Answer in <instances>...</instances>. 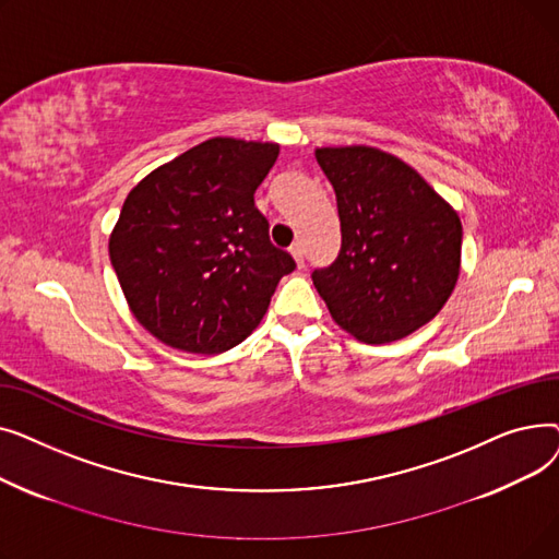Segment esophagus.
<instances>
[{
  "instance_id": "esophagus-1",
  "label": "esophagus",
  "mask_w": 559,
  "mask_h": 559,
  "mask_svg": "<svg viewBox=\"0 0 559 559\" xmlns=\"http://www.w3.org/2000/svg\"><path fill=\"white\" fill-rule=\"evenodd\" d=\"M289 253L292 255H295V260H297V264H299V267H304V245H292L289 247Z\"/></svg>"
}]
</instances>
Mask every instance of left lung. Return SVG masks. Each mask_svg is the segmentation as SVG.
Here are the masks:
<instances>
[{"label":"left lung","instance_id":"8db88e82","mask_svg":"<svg viewBox=\"0 0 559 559\" xmlns=\"http://www.w3.org/2000/svg\"><path fill=\"white\" fill-rule=\"evenodd\" d=\"M342 247L312 272L335 324L365 344L415 333L444 308L460 274L462 224L419 171L373 146H321Z\"/></svg>","mask_w":559,"mask_h":559}]
</instances>
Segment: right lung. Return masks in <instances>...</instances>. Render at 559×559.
<instances>
[{
    "label": "right lung",
    "instance_id": "add662e5",
    "mask_svg": "<svg viewBox=\"0 0 559 559\" xmlns=\"http://www.w3.org/2000/svg\"><path fill=\"white\" fill-rule=\"evenodd\" d=\"M276 158L274 142L211 138L129 192L110 262L131 312L163 344L203 356L238 346L295 272L253 203Z\"/></svg>",
    "mask_w": 559,
    "mask_h": 559
}]
</instances>
